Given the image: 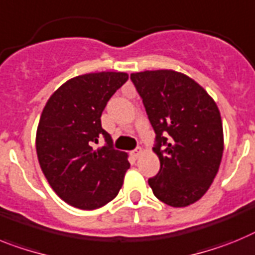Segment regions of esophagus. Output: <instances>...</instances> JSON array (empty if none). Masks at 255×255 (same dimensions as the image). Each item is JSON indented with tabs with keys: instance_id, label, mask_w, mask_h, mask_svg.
<instances>
[{
	"instance_id": "obj_1",
	"label": "esophagus",
	"mask_w": 255,
	"mask_h": 255,
	"mask_svg": "<svg viewBox=\"0 0 255 255\" xmlns=\"http://www.w3.org/2000/svg\"><path fill=\"white\" fill-rule=\"evenodd\" d=\"M142 152H143V150L141 149V147H137V149L133 150V151L130 152V154H132V156H133V158L137 159V158H140V155L142 154Z\"/></svg>"
}]
</instances>
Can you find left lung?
Segmentation results:
<instances>
[{
    "mask_svg": "<svg viewBox=\"0 0 255 255\" xmlns=\"http://www.w3.org/2000/svg\"><path fill=\"white\" fill-rule=\"evenodd\" d=\"M156 134L160 169L149 185L156 198L187 207L208 191L220 169L223 127L216 101L189 75L174 70L132 73Z\"/></svg>",
    "mask_w": 255,
    "mask_h": 255,
    "instance_id": "8db88e82",
    "label": "left lung"
}]
</instances>
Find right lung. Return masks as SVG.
Returning a JSON list of instances; mask_svg holds the SVG:
<instances>
[{
    "instance_id": "add662e5",
    "label": "right lung",
    "mask_w": 255,
    "mask_h": 255,
    "mask_svg": "<svg viewBox=\"0 0 255 255\" xmlns=\"http://www.w3.org/2000/svg\"><path fill=\"white\" fill-rule=\"evenodd\" d=\"M127 81L123 72L78 75L57 88L43 108L35 134L39 165L57 196L72 207L97 209L123 185L128 155L113 147L101 114ZM101 135L107 145L94 149Z\"/></svg>"
}]
</instances>
